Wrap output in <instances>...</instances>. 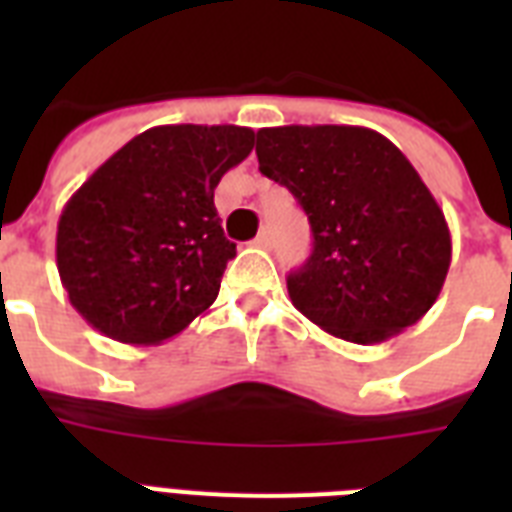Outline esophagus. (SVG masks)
I'll list each match as a JSON object with an SVG mask.
<instances>
[{
  "label": "esophagus",
  "mask_w": 512,
  "mask_h": 512,
  "mask_svg": "<svg viewBox=\"0 0 512 512\" xmlns=\"http://www.w3.org/2000/svg\"><path fill=\"white\" fill-rule=\"evenodd\" d=\"M255 247H263V249H268V247H271V231H268V228H263V231L257 233V239H255Z\"/></svg>",
  "instance_id": "obj_1"
}]
</instances>
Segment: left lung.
<instances>
[{
  "label": "left lung",
  "instance_id": "8db88e82",
  "mask_svg": "<svg viewBox=\"0 0 512 512\" xmlns=\"http://www.w3.org/2000/svg\"><path fill=\"white\" fill-rule=\"evenodd\" d=\"M260 172L311 220L313 252L289 273L305 319L356 345L390 340L441 295L452 236L444 209L385 135L350 124L257 130Z\"/></svg>",
  "mask_w": 512,
  "mask_h": 512
}]
</instances>
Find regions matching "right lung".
<instances>
[{
	"label": "right lung",
	"mask_w": 512,
	"mask_h": 512,
	"mask_svg": "<svg viewBox=\"0 0 512 512\" xmlns=\"http://www.w3.org/2000/svg\"><path fill=\"white\" fill-rule=\"evenodd\" d=\"M255 148L236 124H162L100 164L58 220L60 284L92 329L162 345L215 303L236 244L215 209L220 177Z\"/></svg>",
	"instance_id": "1"
}]
</instances>
